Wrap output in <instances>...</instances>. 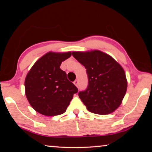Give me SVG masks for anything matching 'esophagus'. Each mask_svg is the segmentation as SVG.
Returning <instances> with one entry per match:
<instances>
[{
	"mask_svg": "<svg viewBox=\"0 0 152 152\" xmlns=\"http://www.w3.org/2000/svg\"><path fill=\"white\" fill-rule=\"evenodd\" d=\"M74 84L76 87H78V80H76L74 82Z\"/></svg>",
	"mask_w": 152,
	"mask_h": 152,
	"instance_id": "obj_1",
	"label": "esophagus"
}]
</instances>
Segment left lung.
<instances>
[{
	"label": "left lung",
	"mask_w": 152,
	"mask_h": 152,
	"mask_svg": "<svg viewBox=\"0 0 152 152\" xmlns=\"http://www.w3.org/2000/svg\"><path fill=\"white\" fill-rule=\"evenodd\" d=\"M72 56L86 69L88 85L78 93L90 112L112 113L122 103L127 88L123 67L106 53L97 50L73 51Z\"/></svg>",
	"instance_id": "1"
}]
</instances>
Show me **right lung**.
Returning <instances> with one entry per match:
<instances>
[{
	"instance_id": "obj_1",
	"label": "right lung",
	"mask_w": 152,
	"mask_h": 152,
	"mask_svg": "<svg viewBox=\"0 0 152 152\" xmlns=\"http://www.w3.org/2000/svg\"><path fill=\"white\" fill-rule=\"evenodd\" d=\"M71 51H49L41 57L28 72L25 80V95L34 110L52 117L66 112L78 88L60 68Z\"/></svg>"
}]
</instances>
